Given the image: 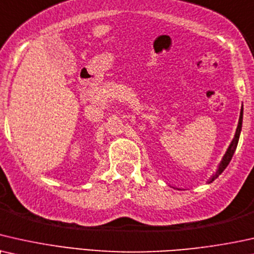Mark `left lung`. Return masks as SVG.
Masks as SVG:
<instances>
[{
  "mask_svg": "<svg viewBox=\"0 0 254 254\" xmlns=\"http://www.w3.org/2000/svg\"><path fill=\"white\" fill-rule=\"evenodd\" d=\"M242 124H243V108L241 109V116H239V122H238V127H237V130H236V134L235 137H233V139L231 141V144L229 145L228 150H226L224 157H223L221 164H219V166L217 168V171H216V173L212 175V177L209 179L208 180V184H210L215 180V179H217L219 175L223 173V171L225 170L226 167H228L229 162L231 161L232 159V155L235 153L236 148H237V145H238V140H239V134H241V131H242Z\"/></svg>",
  "mask_w": 254,
  "mask_h": 254,
  "instance_id": "left-lung-1",
  "label": "left lung"
}]
</instances>
